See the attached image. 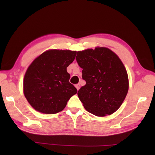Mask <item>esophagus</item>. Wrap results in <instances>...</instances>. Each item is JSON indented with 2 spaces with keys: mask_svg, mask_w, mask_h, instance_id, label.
I'll return each mask as SVG.
<instances>
[{
  "mask_svg": "<svg viewBox=\"0 0 155 155\" xmlns=\"http://www.w3.org/2000/svg\"><path fill=\"white\" fill-rule=\"evenodd\" d=\"M75 87H76V88L77 89V90H78L80 89V87H81V85L79 83H78V84H76L75 85Z\"/></svg>",
  "mask_w": 155,
  "mask_h": 155,
  "instance_id": "esophagus-1",
  "label": "esophagus"
}]
</instances>
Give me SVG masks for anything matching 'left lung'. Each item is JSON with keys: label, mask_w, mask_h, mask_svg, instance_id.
Wrapping results in <instances>:
<instances>
[{"label": "left lung", "mask_w": 155, "mask_h": 155, "mask_svg": "<svg viewBox=\"0 0 155 155\" xmlns=\"http://www.w3.org/2000/svg\"><path fill=\"white\" fill-rule=\"evenodd\" d=\"M76 59L86 81L77 93L83 107L98 117L114 114L122 105L129 87L121 59L111 50L99 46L78 51Z\"/></svg>", "instance_id": "left-lung-1"}]
</instances>
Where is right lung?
<instances>
[{"instance_id": "add662e5", "label": "right lung", "mask_w": 155, "mask_h": 155, "mask_svg": "<svg viewBox=\"0 0 155 155\" xmlns=\"http://www.w3.org/2000/svg\"><path fill=\"white\" fill-rule=\"evenodd\" d=\"M77 51L48 50L33 60L23 80V92L28 103L37 111L54 114L62 111L68 101L77 93L69 82L67 67Z\"/></svg>"}]
</instances>
